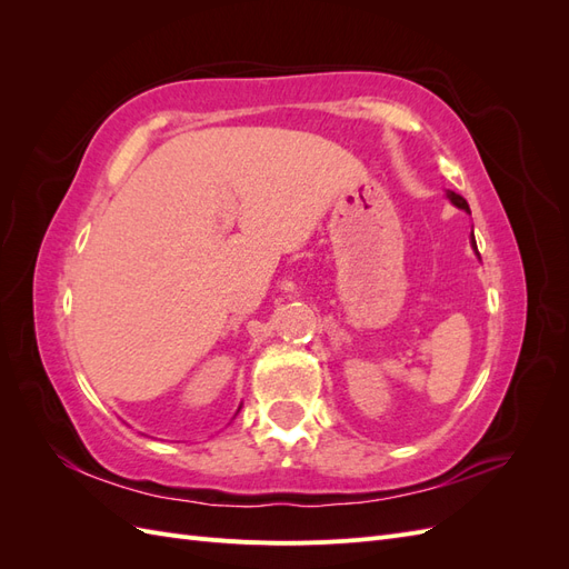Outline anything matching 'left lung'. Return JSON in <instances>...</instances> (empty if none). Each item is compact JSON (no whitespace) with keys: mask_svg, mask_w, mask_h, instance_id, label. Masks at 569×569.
<instances>
[{"mask_svg":"<svg viewBox=\"0 0 569 569\" xmlns=\"http://www.w3.org/2000/svg\"><path fill=\"white\" fill-rule=\"evenodd\" d=\"M449 199L458 206V209H462V211H470V206H468V201H465L460 194H456V192H449ZM472 242H475V237H472Z\"/></svg>","mask_w":569,"mask_h":569,"instance_id":"left-lung-1","label":"left lung"}]
</instances>
